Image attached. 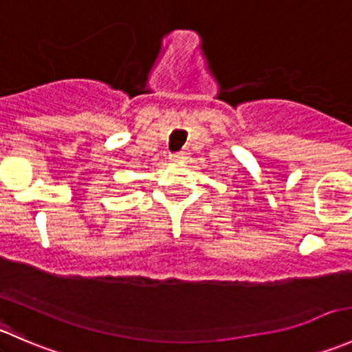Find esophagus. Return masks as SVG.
<instances>
[{"mask_svg": "<svg viewBox=\"0 0 352 352\" xmlns=\"http://www.w3.org/2000/svg\"><path fill=\"white\" fill-rule=\"evenodd\" d=\"M186 158H187V151H179V153L170 156V160H172V162H182V160H186Z\"/></svg>", "mask_w": 352, "mask_h": 352, "instance_id": "1", "label": "esophagus"}]
</instances>
